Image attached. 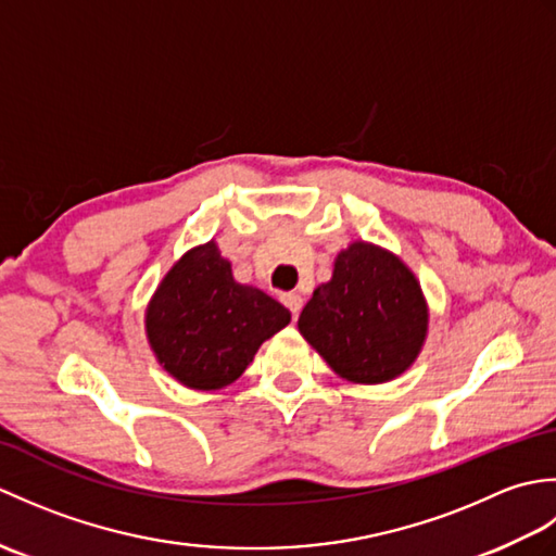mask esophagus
I'll return each instance as SVG.
<instances>
[{"label":"esophagus","instance_id":"esophagus-1","mask_svg":"<svg viewBox=\"0 0 556 556\" xmlns=\"http://www.w3.org/2000/svg\"><path fill=\"white\" fill-rule=\"evenodd\" d=\"M281 301H285V305L291 311L293 317H296L301 313V308H303V296H301V293H296V291L285 293V296H281Z\"/></svg>","mask_w":556,"mask_h":556}]
</instances>
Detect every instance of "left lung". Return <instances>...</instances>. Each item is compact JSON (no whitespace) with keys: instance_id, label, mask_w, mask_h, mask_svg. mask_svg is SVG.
Masks as SVG:
<instances>
[{"instance_id":"8db88e82","label":"left lung","mask_w":556,"mask_h":556,"mask_svg":"<svg viewBox=\"0 0 556 556\" xmlns=\"http://www.w3.org/2000/svg\"><path fill=\"white\" fill-rule=\"evenodd\" d=\"M299 332L339 377L380 384L408 370L428 337V303L413 271L380 245L353 241L313 291Z\"/></svg>"}]
</instances>
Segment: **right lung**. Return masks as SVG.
Returning <instances> with one entry per match:
<instances>
[{"instance_id": "right-lung-1", "label": "right lung", "mask_w": 556, "mask_h": 556, "mask_svg": "<svg viewBox=\"0 0 556 556\" xmlns=\"http://www.w3.org/2000/svg\"><path fill=\"white\" fill-rule=\"evenodd\" d=\"M291 313L255 287L239 285L215 241L195 245L157 287L146 332L160 365L191 389H222L239 380L260 344Z\"/></svg>"}]
</instances>
